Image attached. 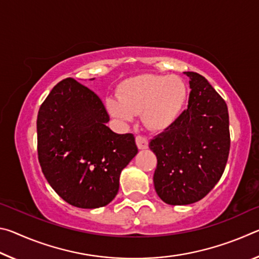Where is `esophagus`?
I'll use <instances>...</instances> for the list:
<instances>
[{"label":"esophagus","instance_id":"obj_1","mask_svg":"<svg viewBox=\"0 0 259 259\" xmlns=\"http://www.w3.org/2000/svg\"><path fill=\"white\" fill-rule=\"evenodd\" d=\"M136 144H137L139 150H146L148 147V140L147 138L143 137V136H137L136 137Z\"/></svg>","mask_w":259,"mask_h":259}]
</instances>
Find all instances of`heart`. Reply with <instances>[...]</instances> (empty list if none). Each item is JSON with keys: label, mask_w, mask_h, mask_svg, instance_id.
<instances>
[{"label": "heart", "mask_w": 259, "mask_h": 259, "mask_svg": "<svg viewBox=\"0 0 259 259\" xmlns=\"http://www.w3.org/2000/svg\"><path fill=\"white\" fill-rule=\"evenodd\" d=\"M187 97V85L181 77L143 74L122 82L117 98L108 97L105 105L109 115L121 123H130L142 112L147 128L163 131L177 121Z\"/></svg>", "instance_id": "b5f03b06"}]
</instances>
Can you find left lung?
<instances>
[{"instance_id": "1", "label": "left lung", "mask_w": 259, "mask_h": 259, "mask_svg": "<svg viewBox=\"0 0 259 259\" xmlns=\"http://www.w3.org/2000/svg\"><path fill=\"white\" fill-rule=\"evenodd\" d=\"M184 74L191 88L187 109L148 145L157 159L155 191L171 205L194 203L212 190L225 170L231 144L224 99L202 75Z\"/></svg>"}]
</instances>
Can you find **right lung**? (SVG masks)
Segmentation results:
<instances>
[{"mask_svg":"<svg viewBox=\"0 0 259 259\" xmlns=\"http://www.w3.org/2000/svg\"><path fill=\"white\" fill-rule=\"evenodd\" d=\"M108 121L98 96L71 77L51 90L38 111L42 172L57 194L74 207L107 205L119 192L121 171L138 153L134 135L115 134L106 125Z\"/></svg>","mask_w":259,"mask_h":259,"instance_id":"1","label":"right lung"}]
</instances>
